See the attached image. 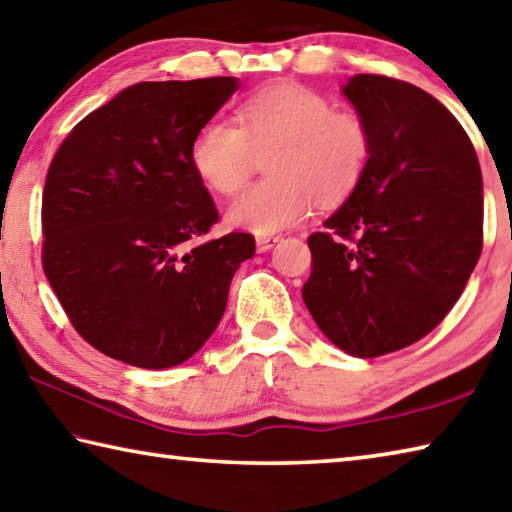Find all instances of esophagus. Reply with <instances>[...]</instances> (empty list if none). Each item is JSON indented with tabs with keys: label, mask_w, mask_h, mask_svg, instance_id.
Here are the masks:
<instances>
[{
	"label": "esophagus",
	"mask_w": 512,
	"mask_h": 512,
	"mask_svg": "<svg viewBox=\"0 0 512 512\" xmlns=\"http://www.w3.org/2000/svg\"><path fill=\"white\" fill-rule=\"evenodd\" d=\"M282 237L280 235H262L257 237V253H268V250L275 248L277 244H280Z\"/></svg>",
	"instance_id": "1"
}]
</instances>
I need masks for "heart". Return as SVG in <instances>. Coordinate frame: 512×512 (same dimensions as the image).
I'll return each instance as SVG.
<instances>
[{"mask_svg":"<svg viewBox=\"0 0 512 512\" xmlns=\"http://www.w3.org/2000/svg\"><path fill=\"white\" fill-rule=\"evenodd\" d=\"M273 154V179L241 192L226 210L232 228L273 235L300 224L313 201L338 203L356 190L371 156V134L353 111H333L331 100L304 85L282 82L248 98L239 125L210 118L192 141V165L219 194L248 183L262 156Z\"/></svg>","mask_w":512,"mask_h":512,"instance_id":"b5f03b06","label":"heart"}]
</instances>
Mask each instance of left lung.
<instances>
[{
    "label": "left lung",
    "instance_id": "1",
    "mask_svg": "<svg viewBox=\"0 0 512 512\" xmlns=\"http://www.w3.org/2000/svg\"><path fill=\"white\" fill-rule=\"evenodd\" d=\"M342 94L369 127L371 156L309 237L302 300L338 349L376 358L421 340L457 304L481 255L483 181L468 134L427 91L358 73Z\"/></svg>",
    "mask_w": 512,
    "mask_h": 512
}]
</instances>
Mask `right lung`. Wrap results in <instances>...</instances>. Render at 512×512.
Instances as JSON below:
<instances>
[{"label": "right lung", "mask_w": 512, "mask_h": 512, "mask_svg": "<svg viewBox=\"0 0 512 512\" xmlns=\"http://www.w3.org/2000/svg\"><path fill=\"white\" fill-rule=\"evenodd\" d=\"M237 78L138 82L71 129L42 194V264L76 331L109 358L167 369L226 311L248 232L199 241L217 208L192 165Z\"/></svg>", "instance_id": "1"}]
</instances>
